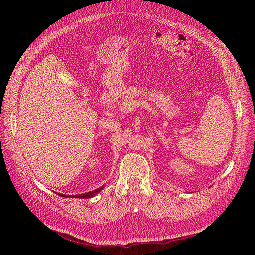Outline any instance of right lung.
Masks as SVG:
<instances>
[{
    "label": "right lung",
    "instance_id": "1",
    "mask_svg": "<svg viewBox=\"0 0 255 255\" xmlns=\"http://www.w3.org/2000/svg\"><path fill=\"white\" fill-rule=\"evenodd\" d=\"M103 189V187H100V188H97L95 189L94 191H89V192H86V194H82V195H76V196H70V197H75V198H81V199H88V198H91L96 196L98 192H100ZM59 196L61 197H69V196H66V195H61V194H58Z\"/></svg>",
    "mask_w": 255,
    "mask_h": 255
}]
</instances>
